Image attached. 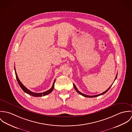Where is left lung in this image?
Wrapping results in <instances>:
<instances>
[{"label":"left lung","instance_id":"left-lung-1","mask_svg":"<svg viewBox=\"0 0 132 132\" xmlns=\"http://www.w3.org/2000/svg\"><path fill=\"white\" fill-rule=\"evenodd\" d=\"M117 75L116 76V77H115V79H116V78H117ZM114 80V81H115ZM114 83V82H113ZM112 84L109 87V88H108L106 91H105L104 93H102V94H97V95H86V94H82V93H81V92H80L78 90V89L77 88V87H76V86H75V85L74 84V88H75V89L76 90V92L78 93V94H81V95H82V96H85V97H96V96H100V95H103V94H105V93H106L108 90H109V89L110 88V87H111V86L112 85Z\"/></svg>","mask_w":132,"mask_h":132}]
</instances>
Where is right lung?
Instances as JSON below:
<instances>
[{
  "label": "right lung",
  "mask_w": 132,
  "mask_h": 132,
  "mask_svg": "<svg viewBox=\"0 0 132 132\" xmlns=\"http://www.w3.org/2000/svg\"><path fill=\"white\" fill-rule=\"evenodd\" d=\"M15 68V74H16V78H17V81H18V83L19 84L20 86L21 87V88L22 89V90L26 94H29L30 95H32L33 96H35V97H40V96H45V95H46L47 94H50V93H51L53 89H54V83H55V79L54 80V82L53 83V85H52V87L49 89L48 90L46 91V92H45L44 93H34V92H32L31 91H30L29 89H28L26 87H25L23 84L20 82V80L18 77V76L17 74L16 73V69H15V67L14 68Z\"/></svg>",
  "instance_id": "right-lung-1"
}]
</instances>
